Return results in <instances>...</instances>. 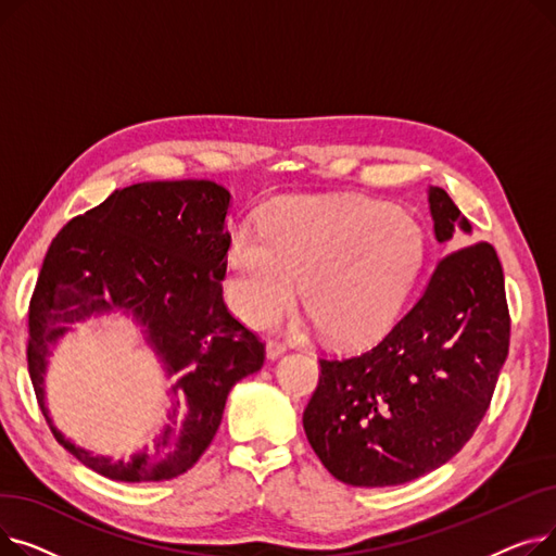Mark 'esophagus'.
<instances>
[{
    "mask_svg": "<svg viewBox=\"0 0 556 556\" xmlns=\"http://www.w3.org/2000/svg\"><path fill=\"white\" fill-rule=\"evenodd\" d=\"M286 342H281V340H268L266 342V354H268V358H277V356H281L283 352H286Z\"/></svg>",
    "mask_w": 556,
    "mask_h": 556,
    "instance_id": "34e87169",
    "label": "esophagus"
}]
</instances>
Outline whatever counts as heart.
I'll list each match as a JSON object with an SVG mask.
<instances>
[{
    "label": "heart",
    "mask_w": 556,
    "mask_h": 556,
    "mask_svg": "<svg viewBox=\"0 0 556 556\" xmlns=\"http://www.w3.org/2000/svg\"><path fill=\"white\" fill-rule=\"evenodd\" d=\"M421 227L386 202L358 195H295L263 210L258 229L231 231L225 286L252 327L300 302L319 333L358 344L401 308L421 270Z\"/></svg>",
    "instance_id": "b5f03b06"
}]
</instances>
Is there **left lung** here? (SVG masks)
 <instances>
[{"mask_svg":"<svg viewBox=\"0 0 556 556\" xmlns=\"http://www.w3.org/2000/svg\"><path fill=\"white\" fill-rule=\"evenodd\" d=\"M434 237L469 233L457 204L428 189ZM501 258L486 241L444 254L392 329L356 356L319 358L304 410L308 444L344 484L390 486L440 469L471 440L509 354Z\"/></svg>","mask_w":556,"mask_h":556,"instance_id":"obj_1","label":"left lung"}]
</instances>
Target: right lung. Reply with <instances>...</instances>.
Wrapping results in <instances>:
<instances>
[{
  "label": "right lung",
  "instance_id": "obj_1",
  "mask_svg": "<svg viewBox=\"0 0 556 556\" xmlns=\"http://www.w3.org/2000/svg\"><path fill=\"white\" fill-rule=\"evenodd\" d=\"M227 210L229 191L210 180L141 182L72 218L47 250L28 304V376L55 442L103 478L157 482L191 469L229 390L266 361V344L223 302ZM112 307L138 317L174 376L167 426L128 463L74 447L43 407L48 346L67 324Z\"/></svg>",
  "mask_w": 556,
  "mask_h": 556
}]
</instances>
